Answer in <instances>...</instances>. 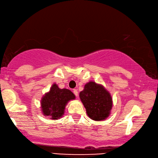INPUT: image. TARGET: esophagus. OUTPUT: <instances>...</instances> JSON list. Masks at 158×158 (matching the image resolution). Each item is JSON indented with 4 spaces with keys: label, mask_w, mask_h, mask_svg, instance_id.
<instances>
[{
    "label": "esophagus",
    "mask_w": 158,
    "mask_h": 158,
    "mask_svg": "<svg viewBox=\"0 0 158 158\" xmlns=\"http://www.w3.org/2000/svg\"><path fill=\"white\" fill-rule=\"evenodd\" d=\"M73 93L74 94V95H76V97L78 96V91H77V89H74V90H73Z\"/></svg>",
    "instance_id": "34e87169"
}]
</instances>
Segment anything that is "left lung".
Returning <instances> with one entry per match:
<instances>
[{"label":"left lung","mask_w":158,"mask_h":158,"mask_svg":"<svg viewBox=\"0 0 158 158\" xmlns=\"http://www.w3.org/2000/svg\"><path fill=\"white\" fill-rule=\"evenodd\" d=\"M80 98L92 120H105L109 117L113 106L112 98L102 85L94 82L87 83L80 92Z\"/></svg>","instance_id":"left-lung-1"}]
</instances>
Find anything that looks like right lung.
Returning a JSON list of instances; mask_svg holds the SVG:
<instances>
[{"instance_id":"obj_1","label":"right lung","mask_w":158,"mask_h":158,"mask_svg":"<svg viewBox=\"0 0 158 158\" xmlns=\"http://www.w3.org/2000/svg\"><path fill=\"white\" fill-rule=\"evenodd\" d=\"M74 99L75 95L70 90L60 89L54 84L49 92L46 93L41 99V111L45 116L57 120L64 114L67 103Z\"/></svg>"}]
</instances>
